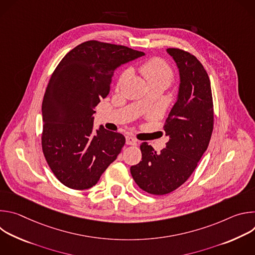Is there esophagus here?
Wrapping results in <instances>:
<instances>
[{
	"label": "esophagus",
	"mask_w": 255,
	"mask_h": 255,
	"mask_svg": "<svg viewBox=\"0 0 255 255\" xmlns=\"http://www.w3.org/2000/svg\"><path fill=\"white\" fill-rule=\"evenodd\" d=\"M137 143H138V141L135 138L130 137V136L126 137V144L127 145H137Z\"/></svg>",
	"instance_id": "34e87169"
}]
</instances>
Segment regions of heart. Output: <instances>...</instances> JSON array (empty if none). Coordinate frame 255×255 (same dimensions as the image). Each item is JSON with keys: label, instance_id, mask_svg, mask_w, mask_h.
Instances as JSON below:
<instances>
[{"label": "heart", "instance_id": "heart-1", "mask_svg": "<svg viewBox=\"0 0 255 255\" xmlns=\"http://www.w3.org/2000/svg\"><path fill=\"white\" fill-rule=\"evenodd\" d=\"M139 70L146 80L149 87L167 88L174 78V72L171 66L160 57H151L142 62ZM130 76V68L124 69L118 80V86H121L124 81Z\"/></svg>", "mask_w": 255, "mask_h": 255}]
</instances>
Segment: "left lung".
<instances>
[{"instance_id": "obj_1", "label": "left lung", "mask_w": 255, "mask_h": 255, "mask_svg": "<svg viewBox=\"0 0 255 255\" xmlns=\"http://www.w3.org/2000/svg\"><path fill=\"white\" fill-rule=\"evenodd\" d=\"M180 75L178 99L163 129L169 140L159 153L142 142V158L130 171L137 186L151 195H166L196 169L207 150L214 128V105L209 76L200 60L179 48H167Z\"/></svg>"}]
</instances>
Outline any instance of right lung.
Listing matches in <instances>:
<instances>
[{"label":"right lung","mask_w":255,"mask_h":255,"mask_svg":"<svg viewBox=\"0 0 255 255\" xmlns=\"http://www.w3.org/2000/svg\"><path fill=\"white\" fill-rule=\"evenodd\" d=\"M144 55L127 46L89 40L60 60L42 102L41 146L56 178L72 190L95 186L121 152L125 137L93 128L95 109L110 91L116 68Z\"/></svg>","instance_id":"obj_1"}]
</instances>
